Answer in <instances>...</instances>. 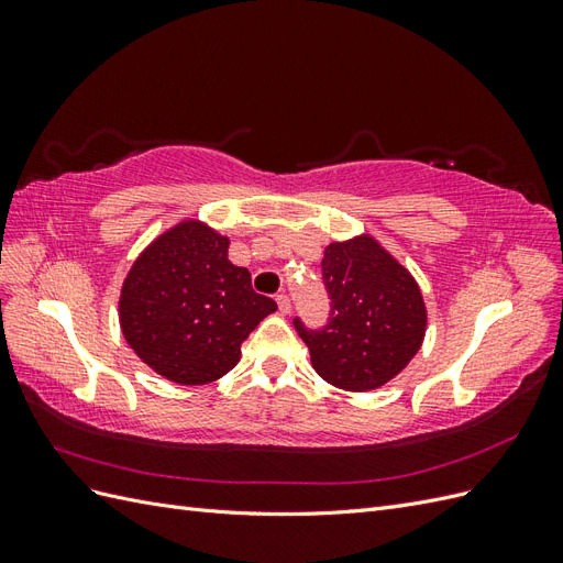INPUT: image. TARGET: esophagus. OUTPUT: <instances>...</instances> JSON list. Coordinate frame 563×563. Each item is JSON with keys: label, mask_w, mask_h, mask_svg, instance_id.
Here are the masks:
<instances>
[{"label": "esophagus", "mask_w": 563, "mask_h": 563, "mask_svg": "<svg viewBox=\"0 0 563 563\" xmlns=\"http://www.w3.org/2000/svg\"><path fill=\"white\" fill-rule=\"evenodd\" d=\"M277 305H279V312H282V314L291 312V298H288L286 294H279V296H277Z\"/></svg>", "instance_id": "34e87169"}]
</instances>
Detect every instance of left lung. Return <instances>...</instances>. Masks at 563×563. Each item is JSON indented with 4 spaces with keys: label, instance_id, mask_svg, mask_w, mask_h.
Returning <instances> with one entry per match:
<instances>
[{
    "label": "left lung",
    "instance_id": "8db88e82",
    "mask_svg": "<svg viewBox=\"0 0 563 563\" xmlns=\"http://www.w3.org/2000/svg\"><path fill=\"white\" fill-rule=\"evenodd\" d=\"M321 282L331 298L327 327L294 319L314 371L350 391L395 378L420 350L428 323L416 279L373 236H356L327 246Z\"/></svg>",
    "mask_w": 563,
    "mask_h": 563
}]
</instances>
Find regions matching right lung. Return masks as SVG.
Segmentation results:
<instances>
[{"label":"right lung","instance_id":"add662e5","mask_svg":"<svg viewBox=\"0 0 563 563\" xmlns=\"http://www.w3.org/2000/svg\"><path fill=\"white\" fill-rule=\"evenodd\" d=\"M228 236L197 220L157 236L133 263L119 296L131 350L178 385L223 378L242 343L277 302L253 291L251 272L228 261Z\"/></svg>","mask_w":563,"mask_h":563}]
</instances>
